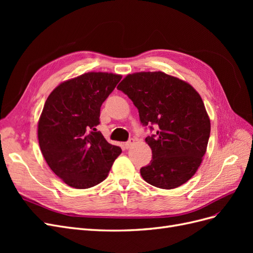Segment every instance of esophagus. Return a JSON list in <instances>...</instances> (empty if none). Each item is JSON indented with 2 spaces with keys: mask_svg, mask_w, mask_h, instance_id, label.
Wrapping results in <instances>:
<instances>
[{
  "mask_svg": "<svg viewBox=\"0 0 253 253\" xmlns=\"http://www.w3.org/2000/svg\"><path fill=\"white\" fill-rule=\"evenodd\" d=\"M134 143H135V139H134V138H129V139L125 143V145H126V149H129Z\"/></svg>",
  "mask_w": 253,
  "mask_h": 253,
  "instance_id": "34e87169",
  "label": "esophagus"
}]
</instances>
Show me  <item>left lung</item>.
Masks as SVG:
<instances>
[{
    "instance_id": "1",
    "label": "left lung",
    "mask_w": 253,
    "mask_h": 253,
    "mask_svg": "<svg viewBox=\"0 0 253 253\" xmlns=\"http://www.w3.org/2000/svg\"><path fill=\"white\" fill-rule=\"evenodd\" d=\"M117 88L133 101L144 126H157L156 133L145 138L152 160L140 169L142 178L160 189L183 185L200 168L210 137V119L200 94L163 72L129 74Z\"/></svg>"
}]
</instances>
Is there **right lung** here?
<instances>
[{"mask_svg": "<svg viewBox=\"0 0 253 253\" xmlns=\"http://www.w3.org/2000/svg\"><path fill=\"white\" fill-rule=\"evenodd\" d=\"M112 73L83 74L53 89L38 124L44 159L58 177L75 189L94 187L108 177L121 149L96 126L100 108L121 80Z\"/></svg>", "mask_w": 253, "mask_h": 253, "instance_id": "obj_1", "label": "right lung"}]
</instances>
